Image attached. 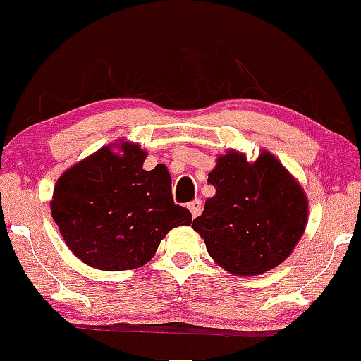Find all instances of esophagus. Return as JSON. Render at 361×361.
Instances as JSON below:
<instances>
[{"mask_svg": "<svg viewBox=\"0 0 361 361\" xmlns=\"http://www.w3.org/2000/svg\"><path fill=\"white\" fill-rule=\"evenodd\" d=\"M188 208H189V212H191L192 218H196V216H200L201 212H202V202L200 200H194V201L189 202Z\"/></svg>", "mask_w": 361, "mask_h": 361, "instance_id": "obj_1", "label": "esophagus"}]
</instances>
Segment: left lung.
Masks as SVG:
<instances>
[{"mask_svg": "<svg viewBox=\"0 0 361 361\" xmlns=\"http://www.w3.org/2000/svg\"><path fill=\"white\" fill-rule=\"evenodd\" d=\"M216 194L192 228L218 266L235 276H257L293 252L309 220V200L273 153L256 161L228 149L208 173Z\"/></svg>", "mask_w": 361, "mask_h": 361, "instance_id": "8db88e82", "label": "left lung"}]
</instances>
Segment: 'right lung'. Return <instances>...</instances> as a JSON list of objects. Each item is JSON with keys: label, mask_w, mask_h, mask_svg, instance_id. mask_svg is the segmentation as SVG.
I'll return each mask as SVG.
<instances>
[{"label": "right lung", "mask_w": 361, "mask_h": 361, "mask_svg": "<svg viewBox=\"0 0 361 361\" xmlns=\"http://www.w3.org/2000/svg\"><path fill=\"white\" fill-rule=\"evenodd\" d=\"M147 152L117 140L64 170L51 200L52 220L68 249L102 271L145 266L161 238L191 225L189 209L173 204L165 165L145 170Z\"/></svg>", "instance_id": "add662e5"}]
</instances>
